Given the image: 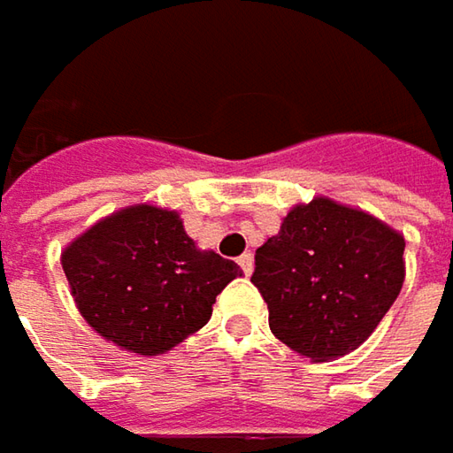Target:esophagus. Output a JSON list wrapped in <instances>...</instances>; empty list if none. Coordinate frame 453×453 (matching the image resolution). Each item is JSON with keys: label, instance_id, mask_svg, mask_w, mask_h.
Wrapping results in <instances>:
<instances>
[{"label": "esophagus", "instance_id": "34e87169", "mask_svg": "<svg viewBox=\"0 0 453 453\" xmlns=\"http://www.w3.org/2000/svg\"><path fill=\"white\" fill-rule=\"evenodd\" d=\"M238 265L243 268L246 276H250V271H253V256H250V253H243V256L238 258Z\"/></svg>", "mask_w": 453, "mask_h": 453}]
</instances>
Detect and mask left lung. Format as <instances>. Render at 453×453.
<instances>
[{
	"label": "left lung",
	"instance_id": "left-lung-1",
	"mask_svg": "<svg viewBox=\"0 0 453 453\" xmlns=\"http://www.w3.org/2000/svg\"><path fill=\"white\" fill-rule=\"evenodd\" d=\"M401 233L363 210L317 197L296 205L256 250L250 281L271 332L314 363L357 349L401 294Z\"/></svg>",
	"mask_w": 453,
	"mask_h": 453
}]
</instances>
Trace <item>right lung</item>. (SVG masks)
<instances>
[{
  "instance_id": "obj_1",
  "label": "right lung",
  "mask_w": 453,
  "mask_h": 453,
  "mask_svg": "<svg viewBox=\"0 0 453 453\" xmlns=\"http://www.w3.org/2000/svg\"><path fill=\"white\" fill-rule=\"evenodd\" d=\"M75 304L101 337L159 355L203 329L215 296L241 265L197 250L177 212L127 207L73 241L63 253Z\"/></svg>"
}]
</instances>
